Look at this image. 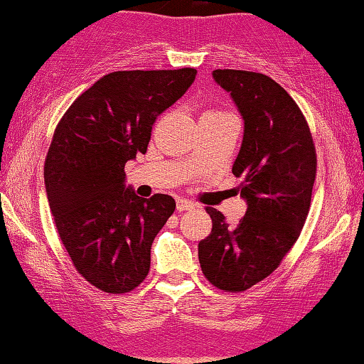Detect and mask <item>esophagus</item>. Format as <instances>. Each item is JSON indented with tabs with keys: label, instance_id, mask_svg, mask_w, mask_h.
Listing matches in <instances>:
<instances>
[{
	"label": "esophagus",
	"instance_id": "esophagus-1",
	"mask_svg": "<svg viewBox=\"0 0 364 364\" xmlns=\"http://www.w3.org/2000/svg\"><path fill=\"white\" fill-rule=\"evenodd\" d=\"M196 208V203L187 200V198H177V210L186 212V210H193Z\"/></svg>",
	"mask_w": 364,
	"mask_h": 364
}]
</instances>
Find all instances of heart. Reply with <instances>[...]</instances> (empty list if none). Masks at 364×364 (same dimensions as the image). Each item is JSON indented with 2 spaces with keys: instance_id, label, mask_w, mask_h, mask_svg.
<instances>
[{
  "instance_id": "obj_1",
  "label": "heart",
  "mask_w": 364,
  "mask_h": 364,
  "mask_svg": "<svg viewBox=\"0 0 364 364\" xmlns=\"http://www.w3.org/2000/svg\"><path fill=\"white\" fill-rule=\"evenodd\" d=\"M203 119H223V117H232L230 112L223 111L220 107H212V109H207L205 112L202 114Z\"/></svg>"
}]
</instances>
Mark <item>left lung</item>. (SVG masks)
<instances>
[{"label": "left lung", "mask_w": 364, "mask_h": 364, "mask_svg": "<svg viewBox=\"0 0 364 364\" xmlns=\"http://www.w3.org/2000/svg\"><path fill=\"white\" fill-rule=\"evenodd\" d=\"M245 121L233 176L242 178L247 212L225 222L207 207L212 232L198 242L202 273L218 290L240 293L280 265L300 237L310 212L316 151L305 116L293 97L267 74L215 69Z\"/></svg>", "instance_id": "1"}]
</instances>
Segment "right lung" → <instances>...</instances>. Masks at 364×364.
<instances>
[{"label": "right lung", "mask_w": 364, "mask_h": 364, "mask_svg": "<svg viewBox=\"0 0 364 364\" xmlns=\"http://www.w3.org/2000/svg\"><path fill=\"white\" fill-rule=\"evenodd\" d=\"M193 68L116 71L74 101L44 162L49 208L77 273L119 295L146 280L154 238L176 210L166 193L124 187L126 162L147 152L152 126L196 79Z\"/></svg>", "instance_id": "right-lung-1"}]
</instances>
